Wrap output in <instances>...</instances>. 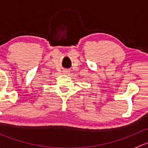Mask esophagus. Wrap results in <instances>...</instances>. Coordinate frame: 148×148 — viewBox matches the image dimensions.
<instances>
[{"instance_id": "1", "label": "esophagus", "mask_w": 148, "mask_h": 148, "mask_svg": "<svg viewBox=\"0 0 148 148\" xmlns=\"http://www.w3.org/2000/svg\"><path fill=\"white\" fill-rule=\"evenodd\" d=\"M63 73L64 74H69L70 73V71H69V70L65 69V70H64V71H63Z\"/></svg>"}]
</instances>
